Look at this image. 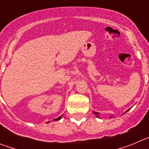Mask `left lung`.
<instances>
[{"instance_id":"obj_1","label":"left lung","mask_w":149,"mask_h":149,"mask_svg":"<svg viewBox=\"0 0 149 149\" xmlns=\"http://www.w3.org/2000/svg\"><path fill=\"white\" fill-rule=\"evenodd\" d=\"M129 110H130V109H129ZM127 111H126V112H127ZM93 113H94L95 114L96 116L98 117V118H99V116H98V114H99V113H97V112H94V111H93ZM110 119H112V118H113V115H110Z\"/></svg>"}]
</instances>
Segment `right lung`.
Returning a JSON list of instances; mask_svg holds the SVG:
<instances>
[{"mask_svg": "<svg viewBox=\"0 0 149 149\" xmlns=\"http://www.w3.org/2000/svg\"><path fill=\"white\" fill-rule=\"evenodd\" d=\"M62 116H59L58 118H57V119H54V121H58V120H60V119H61Z\"/></svg>", "mask_w": 149, "mask_h": 149, "instance_id": "obj_1", "label": "right lung"}]
</instances>
